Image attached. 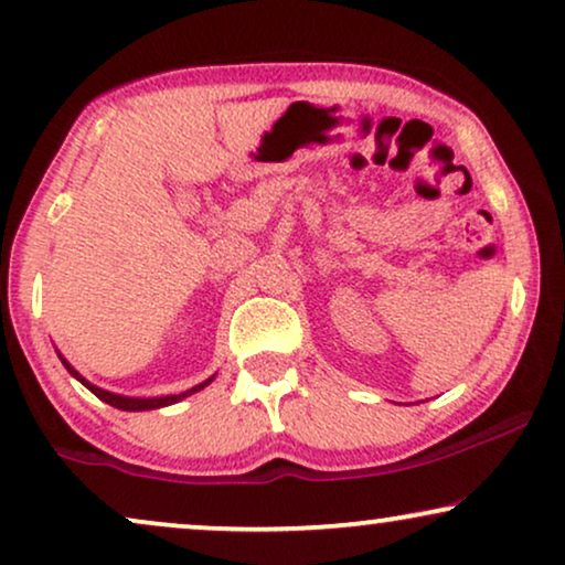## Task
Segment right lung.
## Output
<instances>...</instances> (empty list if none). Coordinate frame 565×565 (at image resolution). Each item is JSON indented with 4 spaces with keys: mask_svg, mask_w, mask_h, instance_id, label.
<instances>
[{
    "mask_svg": "<svg viewBox=\"0 0 565 565\" xmlns=\"http://www.w3.org/2000/svg\"><path fill=\"white\" fill-rule=\"evenodd\" d=\"M64 365H66L68 373H72V375L76 377V381H82L84 385H87V388H89L92 393H95V396H97L99 401H105V404H110V406H115V408H122V412H146V408H159V406L177 404V401H180V398L190 396V393H195V391H200V388H205V385L211 383V381H205V383H200V385H195V388H190V391H184V393H174V396H159V398H128V396H115V393H107V391H103V388H97V385L87 383L79 373H76V370H74L72 365H68L66 360H64Z\"/></svg>",
    "mask_w": 565,
    "mask_h": 565,
    "instance_id": "1",
    "label": "right lung"
}]
</instances>
